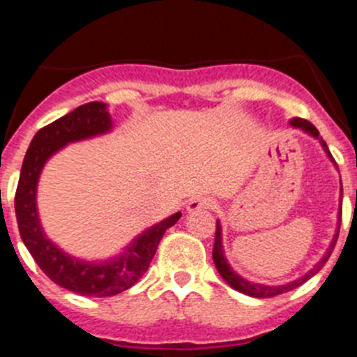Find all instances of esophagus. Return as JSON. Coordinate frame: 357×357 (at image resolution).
I'll return each mask as SVG.
<instances>
[{
  "instance_id": "1",
  "label": "esophagus",
  "mask_w": 357,
  "mask_h": 357,
  "mask_svg": "<svg viewBox=\"0 0 357 357\" xmlns=\"http://www.w3.org/2000/svg\"><path fill=\"white\" fill-rule=\"evenodd\" d=\"M211 206H213V202H211V198H207V197H195V198H191V200L188 202V206H185V209H188L189 213H197V211H202V209H209Z\"/></svg>"
}]
</instances>
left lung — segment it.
I'll return each mask as SVG.
<instances>
[{
  "instance_id": "8db88e82",
  "label": "left lung",
  "mask_w": 357,
  "mask_h": 357,
  "mask_svg": "<svg viewBox=\"0 0 357 357\" xmlns=\"http://www.w3.org/2000/svg\"><path fill=\"white\" fill-rule=\"evenodd\" d=\"M289 125H291L293 128H301L302 132H305V134L313 135L314 139L320 141L321 148L326 150L327 157H329L331 160L333 159V155H331L329 148H327L326 141L321 139L320 134H318L317 127H314L313 123H309L307 119H302V118H293L289 119ZM340 197H343V189H340ZM340 222H342V204H340V209H338V229H336V234H334L333 241H331L329 248H327V252L324 254V257H321L320 261H318L317 264H314L309 272H305L304 275H301L298 279L291 280V282H286V284H280V286H266V284H257V282H250V280L243 279L241 275H238V273L232 270V266L229 264V261H227L225 257V250H223V241H222V223H220V220L216 222V236H214V248H213V259H214V264H216V270L218 273L223 277V280H225L227 284L230 286V288H234L236 291L239 293H245V295L248 296H255V298H270V296H277V295H282V293L286 291H291V289L298 288V286H302L304 282H307L309 279L313 275H317L318 272L321 270V266L327 263V259H329V255L333 254V248L334 245H336V239H338V232H340Z\"/></svg>"
}]
</instances>
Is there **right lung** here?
<instances>
[{
	"instance_id": "right-lung-1",
	"label": "right lung",
	"mask_w": 357,
	"mask_h": 357,
	"mask_svg": "<svg viewBox=\"0 0 357 357\" xmlns=\"http://www.w3.org/2000/svg\"><path fill=\"white\" fill-rule=\"evenodd\" d=\"M110 130L112 118L103 102L85 103L40 128L26 150L15 191V218L24 247L55 284L84 296H112L132 288L150 266L164 232L182 216V213H175L151 225L132 239L121 254L102 261L78 259L46 236L37 211V184L44 164L69 143L91 139Z\"/></svg>"
}]
</instances>
